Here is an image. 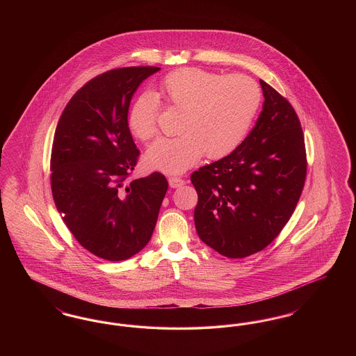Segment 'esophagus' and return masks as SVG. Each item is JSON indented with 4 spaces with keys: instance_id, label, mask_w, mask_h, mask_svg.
<instances>
[{
    "instance_id": "1",
    "label": "esophagus",
    "mask_w": 356,
    "mask_h": 356,
    "mask_svg": "<svg viewBox=\"0 0 356 356\" xmlns=\"http://www.w3.org/2000/svg\"><path fill=\"white\" fill-rule=\"evenodd\" d=\"M168 183H170V188H180L186 184V180L181 177H177V176H170Z\"/></svg>"
}]
</instances>
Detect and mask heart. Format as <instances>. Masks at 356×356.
<instances>
[{"instance_id": "1", "label": "heart", "mask_w": 356, "mask_h": 356, "mask_svg": "<svg viewBox=\"0 0 356 356\" xmlns=\"http://www.w3.org/2000/svg\"><path fill=\"white\" fill-rule=\"evenodd\" d=\"M160 92L170 108L181 112L176 127L179 136L157 140L145 153V164L170 175L193 167L204 153L218 160L234 152L248 134L261 102V90L251 77L199 68L167 74ZM157 118V99L143 93L129 108V128L138 140L149 141L159 134Z\"/></svg>"}]
</instances>
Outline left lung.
<instances>
[{
  "mask_svg": "<svg viewBox=\"0 0 356 356\" xmlns=\"http://www.w3.org/2000/svg\"><path fill=\"white\" fill-rule=\"evenodd\" d=\"M263 111L231 154L191 175L199 202L197 235L231 259L264 250L300 199L307 154L299 118L286 97L260 80Z\"/></svg>",
  "mask_w": 356,
  "mask_h": 356,
  "instance_id": "obj_1",
  "label": "left lung"
}]
</instances>
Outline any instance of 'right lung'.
Masks as SVG:
<instances>
[{"label":"right lung","instance_id":"right-lung-1","mask_svg":"<svg viewBox=\"0 0 356 356\" xmlns=\"http://www.w3.org/2000/svg\"><path fill=\"white\" fill-rule=\"evenodd\" d=\"M157 67L111 69L89 80L58 120L51 186L72 235L102 259L120 261L151 240L168 189L160 172L127 183L140 151L128 127L131 99Z\"/></svg>","mask_w":356,"mask_h":356}]
</instances>
